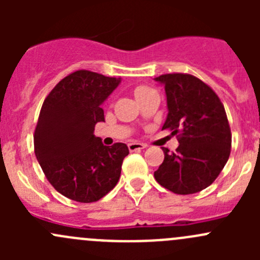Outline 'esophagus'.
<instances>
[{"mask_svg": "<svg viewBox=\"0 0 260 260\" xmlns=\"http://www.w3.org/2000/svg\"><path fill=\"white\" fill-rule=\"evenodd\" d=\"M128 148H129L131 152H135V151H140V149L146 148V145L140 142H131L128 143Z\"/></svg>", "mask_w": 260, "mask_h": 260, "instance_id": "obj_1", "label": "esophagus"}]
</instances>
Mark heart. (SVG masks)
Instances as JSON below:
<instances>
[{
  "mask_svg": "<svg viewBox=\"0 0 260 260\" xmlns=\"http://www.w3.org/2000/svg\"><path fill=\"white\" fill-rule=\"evenodd\" d=\"M152 89L149 88V86H146V85H138L136 86L135 90H133V93H135V96L136 98H140V96H142L143 94L148 93V91H151Z\"/></svg>",
  "mask_w": 260,
  "mask_h": 260,
  "instance_id": "b5f03b06",
  "label": "heart"
}]
</instances>
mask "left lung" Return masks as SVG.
I'll list each match as a JSON object with an SVG mask.
<instances>
[{
	"instance_id": "1",
	"label": "left lung",
	"mask_w": 260,
	"mask_h": 260,
	"mask_svg": "<svg viewBox=\"0 0 260 260\" xmlns=\"http://www.w3.org/2000/svg\"><path fill=\"white\" fill-rule=\"evenodd\" d=\"M164 84L167 114L162 129L176 136L179 147L170 152L154 179L167 190L190 195L210 186L226 165L232 131L225 108L214 90L191 74L172 73L154 78Z\"/></svg>"
}]
</instances>
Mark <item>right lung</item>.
<instances>
[{
  "label": "right lung",
  "mask_w": 260,
  "mask_h": 260,
  "mask_svg": "<svg viewBox=\"0 0 260 260\" xmlns=\"http://www.w3.org/2000/svg\"><path fill=\"white\" fill-rule=\"evenodd\" d=\"M119 83L120 78L77 70L44 101L34 133L36 158L52 187L70 200L98 201L119 180L127 145L104 146L94 136L96 123L104 122V101Z\"/></svg>",
  "instance_id": "obj_1"
}]
</instances>
